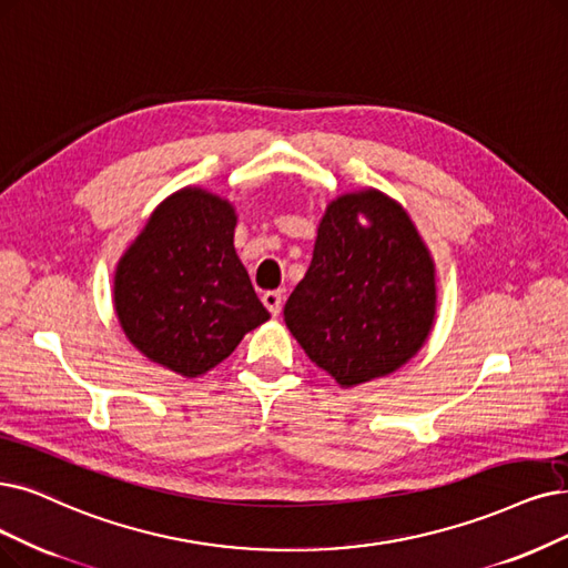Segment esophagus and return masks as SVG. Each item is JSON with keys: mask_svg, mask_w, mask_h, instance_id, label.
I'll return each mask as SVG.
<instances>
[{"mask_svg": "<svg viewBox=\"0 0 568 568\" xmlns=\"http://www.w3.org/2000/svg\"><path fill=\"white\" fill-rule=\"evenodd\" d=\"M282 301H284L282 291H265L263 293V305L270 310L272 316H277L282 312Z\"/></svg>", "mask_w": 568, "mask_h": 568, "instance_id": "34e87169", "label": "esophagus"}]
</instances>
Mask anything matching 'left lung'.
<instances>
[{
	"instance_id": "8db88e82",
	"label": "left lung",
	"mask_w": 568,
	"mask_h": 568,
	"mask_svg": "<svg viewBox=\"0 0 568 568\" xmlns=\"http://www.w3.org/2000/svg\"><path fill=\"white\" fill-rule=\"evenodd\" d=\"M436 263L400 202L377 189L326 205L284 322L343 389L405 366L436 322Z\"/></svg>"
}]
</instances>
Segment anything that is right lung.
I'll use <instances>...</instances> for the list:
<instances>
[{
	"mask_svg": "<svg viewBox=\"0 0 568 568\" xmlns=\"http://www.w3.org/2000/svg\"><path fill=\"white\" fill-rule=\"evenodd\" d=\"M231 200L186 186L158 205L113 272L130 343L181 377H200L270 320L235 252Z\"/></svg>",
	"mask_w": 568,
	"mask_h": 568,
	"instance_id": "obj_1",
	"label": "right lung"
}]
</instances>
